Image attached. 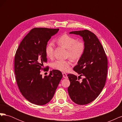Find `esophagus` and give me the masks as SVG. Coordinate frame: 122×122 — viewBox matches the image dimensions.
<instances>
[{
	"label": "esophagus",
	"mask_w": 122,
	"mask_h": 122,
	"mask_svg": "<svg viewBox=\"0 0 122 122\" xmlns=\"http://www.w3.org/2000/svg\"><path fill=\"white\" fill-rule=\"evenodd\" d=\"M62 76H63V77L64 78H66V79L68 78V76H67V74L66 73H62Z\"/></svg>",
	"instance_id": "esophagus-1"
}]
</instances>
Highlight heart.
<instances>
[{"label": "heart", "instance_id": "1", "mask_svg": "<svg viewBox=\"0 0 122 122\" xmlns=\"http://www.w3.org/2000/svg\"><path fill=\"white\" fill-rule=\"evenodd\" d=\"M59 45L64 47L68 50V56L74 61H78L82 57L85 51V44L81 41H77L76 39L67 35H64L56 40ZM54 44L49 43L45 48L46 56L50 58H52L54 54ZM71 65L70 61L57 60L52 64V67L61 71L66 72Z\"/></svg>", "mask_w": 122, "mask_h": 122}]
</instances>
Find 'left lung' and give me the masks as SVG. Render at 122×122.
Masks as SVG:
<instances>
[{
  "mask_svg": "<svg viewBox=\"0 0 122 122\" xmlns=\"http://www.w3.org/2000/svg\"><path fill=\"white\" fill-rule=\"evenodd\" d=\"M69 34L82 38L85 51L73 70L79 75H68L70 81L68 91L76 104L86 105L93 101L104 87L107 73V60L104 49L97 36L87 30L71 31ZM81 76L84 78L79 81Z\"/></svg>",
  "mask_w": 122,
  "mask_h": 122,
  "instance_id": "obj_1",
  "label": "left lung"
}]
</instances>
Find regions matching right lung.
I'll return each instance as SVG.
<instances>
[{"label":"right lung","mask_w":122,"mask_h":122,"mask_svg":"<svg viewBox=\"0 0 122 122\" xmlns=\"http://www.w3.org/2000/svg\"><path fill=\"white\" fill-rule=\"evenodd\" d=\"M59 29L35 28L22 41L15 56V74L19 90L24 97L38 105L48 103L62 77L61 71L53 70L42 77L40 70L47 61L45 48Z\"/></svg>","instance_id":"obj_1"}]
</instances>
